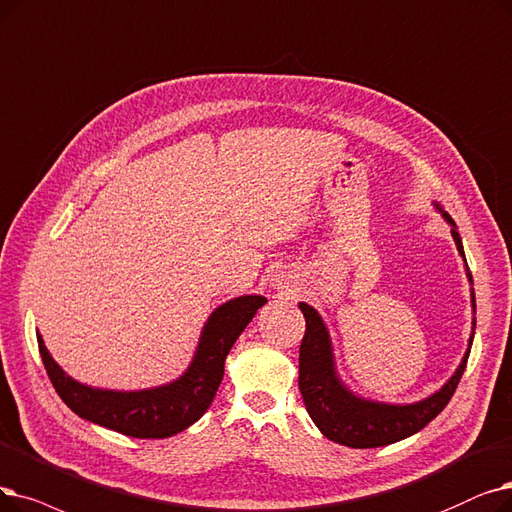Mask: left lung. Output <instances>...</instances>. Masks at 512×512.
<instances>
[{
  "label": "left lung",
  "instance_id": "8db88e82",
  "mask_svg": "<svg viewBox=\"0 0 512 512\" xmlns=\"http://www.w3.org/2000/svg\"><path fill=\"white\" fill-rule=\"evenodd\" d=\"M443 217L454 226L448 213H443ZM452 238L460 255L464 257L462 242L456 230H452ZM469 280L473 282L471 272ZM299 307L305 316V335L299 347V391L311 420L316 422V427L330 441L362 450L389 446V443L406 439L420 429H425L448 406L462 379L471 351H466L452 379L429 399H422V402L410 406L366 402V399L351 395L337 379L335 364H332L330 339L318 311L307 303H299Z\"/></svg>",
  "mask_w": 512,
  "mask_h": 512
}]
</instances>
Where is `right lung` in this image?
I'll use <instances>...</instances> for the list:
<instances>
[{
  "label": "right lung",
  "mask_w": 512,
  "mask_h": 512,
  "mask_svg": "<svg viewBox=\"0 0 512 512\" xmlns=\"http://www.w3.org/2000/svg\"><path fill=\"white\" fill-rule=\"evenodd\" d=\"M263 303V297L247 295L217 307L205 324L188 372L180 381L148 391L121 393L85 387L62 372L41 337L37 343L56 393L75 414L129 437L163 439L188 429L207 412L224 379L232 345Z\"/></svg>",
  "instance_id": "obj_1"
}]
</instances>
